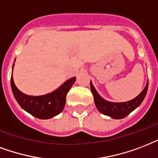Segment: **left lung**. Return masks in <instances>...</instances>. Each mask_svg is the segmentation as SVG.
<instances>
[{
    "instance_id": "left-lung-1",
    "label": "left lung",
    "mask_w": 158,
    "mask_h": 158,
    "mask_svg": "<svg viewBox=\"0 0 158 158\" xmlns=\"http://www.w3.org/2000/svg\"><path fill=\"white\" fill-rule=\"evenodd\" d=\"M148 88V81L147 82L146 86L144 87L143 90H142V92L137 97L129 101L117 103V102H110L104 100L99 95L90 81V90L94 96V101L96 104V108L103 114L108 115L116 119L124 118L131 113L132 111L134 110L137 107H139L145 98Z\"/></svg>"
}]
</instances>
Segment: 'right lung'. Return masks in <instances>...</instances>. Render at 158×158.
Listing matches in <instances>:
<instances>
[{
	"label": "right lung",
	"mask_w": 158,
	"mask_h": 158,
	"mask_svg": "<svg viewBox=\"0 0 158 158\" xmlns=\"http://www.w3.org/2000/svg\"><path fill=\"white\" fill-rule=\"evenodd\" d=\"M14 65L13 64V68ZM75 81L76 77L71 78L54 91L40 96H28L21 92L15 85L12 75L10 85L15 98L22 109L36 118L48 119L54 117L63 110L67 94Z\"/></svg>",
	"instance_id": "right-lung-1"
}]
</instances>
